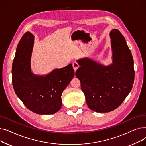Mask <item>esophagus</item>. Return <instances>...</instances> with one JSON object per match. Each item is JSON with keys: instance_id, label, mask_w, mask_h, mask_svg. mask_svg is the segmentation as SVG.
<instances>
[{"instance_id": "obj_1", "label": "esophagus", "mask_w": 146, "mask_h": 146, "mask_svg": "<svg viewBox=\"0 0 146 146\" xmlns=\"http://www.w3.org/2000/svg\"><path fill=\"white\" fill-rule=\"evenodd\" d=\"M73 68H74V71L76 72V70H77V69L79 67V64H78V63L73 62Z\"/></svg>"}]
</instances>
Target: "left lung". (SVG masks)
Instances as JSON below:
<instances>
[{
	"instance_id": "8db88e82",
	"label": "left lung",
	"mask_w": 146,
	"mask_h": 146,
	"mask_svg": "<svg viewBox=\"0 0 146 146\" xmlns=\"http://www.w3.org/2000/svg\"><path fill=\"white\" fill-rule=\"evenodd\" d=\"M112 63L105 66L88 57L77 60L76 76L90 110L108 112L117 108L131 90L134 61L124 36L117 29L110 33Z\"/></svg>"
}]
</instances>
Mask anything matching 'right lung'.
Instances as JSON below:
<instances>
[{
    "mask_svg": "<svg viewBox=\"0 0 146 146\" xmlns=\"http://www.w3.org/2000/svg\"><path fill=\"white\" fill-rule=\"evenodd\" d=\"M34 42V36L27 32L18 45L12 68L13 87L29 110L41 115L55 113L61 108V95L73 78L74 71L70 64L45 75L33 73L31 58Z\"/></svg>",
    "mask_w": 146,
    "mask_h": 146,
    "instance_id": "obj_1",
    "label": "right lung"
}]
</instances>
